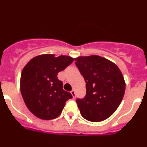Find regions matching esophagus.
Returning <instances> with one entry per match:
<instances>
[{
  "label": "esophagus",
  "mask_w": 147,
  "mask_h": 147,
  "mask_svg": "<svg viewBox=\"0 0 147 147\" xmlns=\"http://www.w3.org/2000/svg\"><path fill=\"white\" fill-rule=\"evenodd\" d=\"M71 95H72L73 98H75V97H76V93H75L74 90H72L71 91Z\"/></svg>",
  "instance_id": "obj_1"
}]
</instances>
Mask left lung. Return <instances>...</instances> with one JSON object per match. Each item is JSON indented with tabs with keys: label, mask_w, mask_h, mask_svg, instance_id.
Instances as JSON below:
<instances>
[{
	"label": "left lung",
	"mask_w": 147,
	"mask_h": 147,
	"mask_svg": "<svg viewBox=\"0 0 147 147\" xmlns=\"http://www.w3.org/2000/svg\"><path fill=\"white\" fill-rule=\"evenodd\" d=\"M76 65L86 82V96L76 103L83 118L93 122L114 113L125 92V81L114 62L98 55L78 57Z\"/></svg>",
	"instance_id": "1"
}]
</instances>
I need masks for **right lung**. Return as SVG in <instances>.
Returning a JSON list of instances; mask_svg holds the SVG:
<instances>
[{"instance_id":"1","label":"right lung","mask_w":147,"mask_h":147,"mask_svg":"<svg viewBox=\"0 0 147 147\" xmlns=\"http://www.w3.org/2000/svg\"><path fill=\"white\" fill-rule=\"evenodd\" d=\"M69 56L41 54L32 58L23 67L20 76V92L28 110L37 118L51 120L57 118L66 101L72 95L63 90L57 74L71 65Z\"/></svg>"}]
</instances>
